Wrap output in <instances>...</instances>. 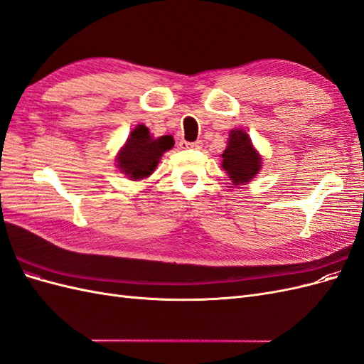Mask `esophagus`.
I'll list each match as a JSON object with an SVG mask.
<instances>
[{
    "mask_svg": "<svg viewBox=\"0 0 364 364\" xmlns=\"http://www.w3.org/2000/svg\"><path fill=\"white\" fill-rule=\"evenodd\" d=\"M181 149H202V141H194V142H188V141H181L179 142Z\"/></svg>",
    "mask_w": 364,
    "mask_h": 364,
    "instance_id": "34e87169",
    "label": "esophagus"
}]
</instances>
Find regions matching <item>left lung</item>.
Returning <instances> with one entry per match:
<instances>
[{"instance_id":"8db88e82","label":"left lung","mask_w":364,"mask_h":364,"mask_svg":"<svg viewBox=\"0 0 364 364\" xmlns=\"http://www.w3.org/2000/svg\"><path fill=\"white\" fill-rule=\"evenodd\" d=\"M223 168L234 183L252 181L261 167V158L253 149L250 138L245 130H232L229 135L228 147L223 151Z\"/></svg>"}]
</instances>
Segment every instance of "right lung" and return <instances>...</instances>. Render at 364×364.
<instances>
[{
  "label": "right lung",
  "instance_id": "obj_1",
  "mask_svg": "<svg viewBox=\"0 0 364 364\" xmlns=\"http://www.w3.org/2000/svg\"><path fill=\"white\" fill-rule=\"evenodd\" d=\"M173 144L174 141L168 135L153 139L149 129L141 124L127 138L118 156V167L132 181L144 179L155 170L162 153L170 150Z\"/></svg>",
  "mask_w": 364,
  "mask_h": 364
}]
</instances>
